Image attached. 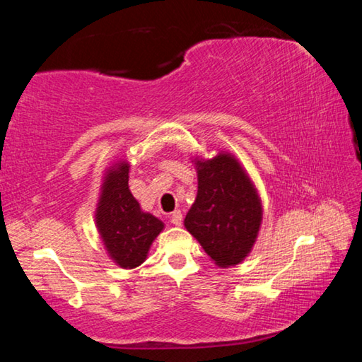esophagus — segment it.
I'll list each match as a JSON object with an SVG mask.
<instances>
[{"label": "esophagus", "instance_id": "esophagus-1", "mask_svg": "<svg viewBox=\"0 0 362 362\" xmlns=\"http://www.w3.org/2000/svg\"><path fill=\"white\" fill-rule=\"evenodd\" d=\"M182 220H183V217H182V212L180 211H175V212L170 214V223H173V225L180 226L182 225Z\"/></svg>", "mask_w": 362, "mask_h": 362}]
</instances>
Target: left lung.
Listing matches in <instances>:
<instances>
[{
  "mask_svg": "<svg viewBox=\"0 0 362 362\" xmlns=\"http://www.w3.org/2000/svg\"><path fill=\"white\" fill-rule=\"evenodd\" d=\"M198 194L185 217L187 230L218 267H233L252 249L262 204L240 163L220 153L198 161Z\"/></svg>",
  "mask_w": 362,
  "mask_h": 362,
  "instance_id": "1",
  "label": "left lung"
}]
</instances>
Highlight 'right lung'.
I'll return each mask as SVG.
<instances>
[{
    "label": "right lung",
    "instance_id": "right-lung-1",
    "mask_svg": "<svg viewBox=\"0 0 362 362\" xmlns=\"http://www.w3.org/2000/svg\"><path fill=\"white\" fill-rule=\"evenodd\" d=\"M127 182L129 166L126 163L108 170L95 222L110 257L121 268H136L146 259L153 240L164 225L151 214L142 212Z\"/></svg>",
    "mask_w": 362,
    "mask_h": 362
}]
</instances>
